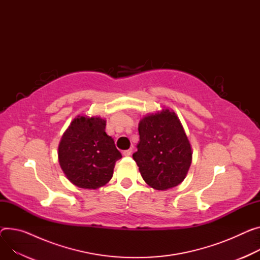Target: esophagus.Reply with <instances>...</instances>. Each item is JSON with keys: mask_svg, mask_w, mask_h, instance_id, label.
<instances>
[{"mask_svg": "<svg viewBox=\"0 0 260 260\" xmlns=\"http://www.w3.org/2000/svg\"><path fill=\"white\" fill-rule=\"evenodd\" d=\"M131 153H132V149H129V150L124 151V152H123V155L127 157V156H130V155H131Z\"/></svg>", "mask_w": 260, "mask_h": 260, "instance_id": "1", "label": "esophagus"}]
</instances>
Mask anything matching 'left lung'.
<instances>
[{
    "label": "left lung",
    "mask_w": 260,
    "mask_h": 260,
    "mask_svg": "<svg viewBox=\"0 0 260 260\" xmlns=\"http://www.w3.org/2000/svg\"><path fill=\"white\" fill-rule=\"evenodd\" d=\"M139 143L133 159L145 182L157 190L180 184L191 164V147L174 111L148 114L138 125Z\"/></svg>",
    "instance_id": "left-lung-1"
}]
</instances>
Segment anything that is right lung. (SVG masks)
I'll use <instances>...</instances> for the list:
<instances>
[{
	"label": "right lung",
	"instance_id": "add662e5",
	"mask_svg": "<svg viewBox=\"0 0 260 260\" xmlns=\"http://www.w3.org/2000/svg\"><path fill=\"white\" fill-rule=\"evenodd\" d=\"M106 121L99 116L78 115L63 133L58 159L69 180L80 188L96 189L113 175L122 154L105 132Z\"/></svg>",
	"mask_w": 260,
	"mask_h": 260
}]
</instances>
